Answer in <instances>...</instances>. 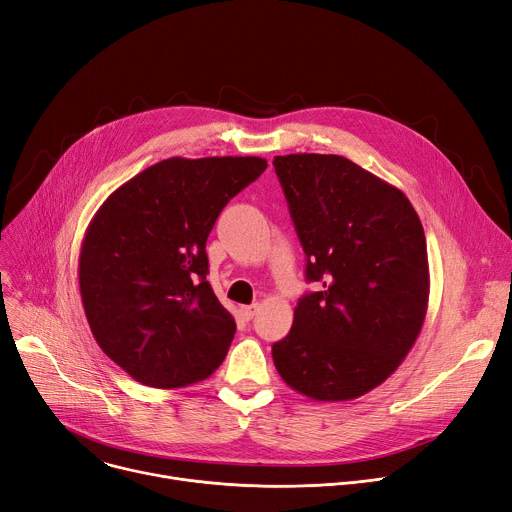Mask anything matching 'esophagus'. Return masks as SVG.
Masks as SVG:
<instances>
[{"mask_svg": "<svg viewBox=\"0 0 512 512\" xmlns=\"http://www.w3.org/2000/svg\"><path fill=\"white\" fill-rule=\"evenodd\" d=\"M257 311H259V305H247V307H242V309H240L242 317H245L247 321H249V319H253V317L257 315Z\"/></svg>", "mask_w": 512, "mask_h": 512, "instance_id": "esophagus-1", "label": "esophagus"}]
</instances>
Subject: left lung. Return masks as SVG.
Returning <instances> with one entry per match:
<instances>
[{"mask_svg": "<svg viewBox=\"0 0 512 512\" xmlns=\"http://www.w3.org/2000/svg\"><path fill=\"white\" fill-rule=\"evenodd\" d=\"M274 168L321 286L294 307L272 346L282 380L319 402L353 400L386 382L427 313L425 234L407 195L342 155H276Z\"/></svg>", "mask_w": 512, "mask_h": 512, "instance_id": "1", "label": "left lung"}]
</instances>
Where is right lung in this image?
<instances>
[{
	"mask_svg": "<svg viewBox=\"0 0 512 512\" xmlns=\"http://www.w3.org/2000/svg\"><path fill=\"white\" fill-rule=\"evenodd\" d=\"M263 157H170L103 201L85 232L78 286L101 351L132 380L182 388L218 369L234 317L207 276V236Z\"/></svg>",
	"mask_w": 512,
	"mask_h": 512,
	"instance_id": "add662e5",
	"label": "right lung"
}]
</instances>
